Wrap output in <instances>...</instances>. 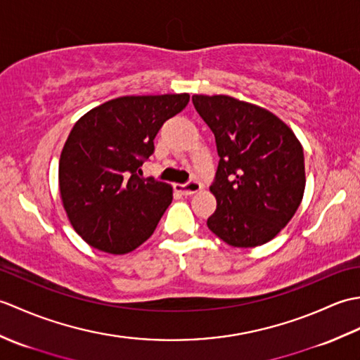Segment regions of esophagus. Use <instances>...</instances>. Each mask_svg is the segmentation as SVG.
<instances>
[{
    "instance_id": "34e87169",
    "label": "esophagus",
    "mask_w": 360,
    "mask_h": 360,
    "mask_svg": "<svg viewBox=\"0 0 360 360\" xmlns=\"http://www.w3.org/2000/svg\"><path fill=\"white\" fill-rule=\"evenodd\" d=\"M201 188H202V184H201L200 181H196V179L188 181L187 184H176V190H178V192H181L182 195H186V196L200 192Z\"/></svg>"
}]
</instances>
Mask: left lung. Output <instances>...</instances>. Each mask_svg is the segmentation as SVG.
Instances as JSON below:
<instances>
[{
	"label": "left lung",
	"mask_w": 360,
	"mask_h": 360,
	"mask_svg": "<svg viewBox=\"0 0 360 360\" xmlns=\"http://www.w3.org/2000/svg\"><path fill=\"white\" fill-rule=\"evenodd\" d=\"M215 134L219 156L210 192L217 210L207 226L233 248L271 241L302 202L304 158L285 122L262 106L229 96L192 97Z\"/></svg>",
	"instance_id": "left-lung-1"
}]
</instances>
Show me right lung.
<instances>
[{
	"label": "right lung",
	"instance_id": "obj_1",
	"mask_svg": "<svg viewBox=\"0 0 360 360\" xmlns=\"http://www.w3.org/2000/svg\"><path fill=\"white\" fill-rule=\"evenodd\" d=\"M188 94L124 96L75 122L58 164L63 207L89 246L128 254L155 232L173 200L172 187L141 178L164 122L186 108Z\"/></svg>",
	"mask_w": 360,
	"mask_h": 360
}]
</instances>
